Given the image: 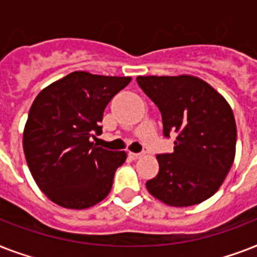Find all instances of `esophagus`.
<instances>
[{"mask_svg": "<svg viewBox=\"0 0 257 257\" xmlns=\"http://www.w3.org/2000/svg\"><path fill=\"white\" fill-rule=\"evenodd\" d=\"M128 155L129 157H132L133 160H137V159H140V157L144 156V153H135V152H129Z\"/></svg>", "mask_w": 257, "mask_h": 257, "instance_id": "1", "label": "esophagus"}]
</instances>
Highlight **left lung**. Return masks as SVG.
I'll return each mask as SVG.
<instances>
[{"label": "left lung", "mask_w": 257, "mask_h": 257, "mask_svg": "<svg viewBox=\"0 0 257 257\" xmlns=\"http://www.w3.org/2000/svg\"><path fill=\"white\" fill-rule=\"evenodd\" d=\"M137 84L157 105L165 137L176 135L172 153L147 189L172 207H189L213 196L235 159L236 122L225 98L193 76H139Z\"/></svg>", "instance_id": "1"}]
</instances>
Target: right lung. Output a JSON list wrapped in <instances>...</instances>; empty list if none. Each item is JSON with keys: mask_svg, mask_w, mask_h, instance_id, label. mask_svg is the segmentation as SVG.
Masks as SVG:
<instances>
[{"mask_svg": "<svg viewBox=\"0 0 257 257\" xmlns=\"http://www.w3.org/2000/svg\"><path fill=\"white\" fill-rule=\"evenodd\" d=\"M131 80L73 72L38 93L24 152L34 181L53 203L85 209L108 196L126 153L97 147L90 137L102 133L106 105Z\"/></svg>", "mask_w": 257, "mask_h": 257, "instance_id": "1", "label": "right lung"}]
</instances>
